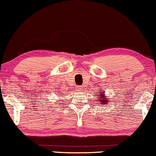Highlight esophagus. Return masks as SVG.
<instances>
[{
	"label": "esophagus",
	"mask_w": 156,
	"mask_h": 156,
	"mask_svg": "<svg viewBox=\"0 0 156 156\" xmlns=\"http://www.w3.org/2000/svg\"><path fill=\"white\" fill-rule=\"evenodd\" d=\"M77 89L78 91H82V90H83V86H77Z\"/></svg>",
	"instance_id": "obj_1"
}]
</instances>
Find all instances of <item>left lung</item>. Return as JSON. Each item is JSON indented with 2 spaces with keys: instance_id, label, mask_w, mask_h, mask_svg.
<instances>
[{
  "instance_id": "obj_1",
  "label": "left lung",
  "mask_w": 156,
  "mask_h": 156,
  "mask_svg": "<svg viewBox=\"0 0 156 156\" xmlns=\"http://www.w3.org/2000/svg\"><path fill=\"white\" fill-rule=\"evenodd\" d=\"M98 94H99V97H100V99H99V101H100L101 104H108V101L107 100V98H104V94H101L100 92L98 93Z\"/></svg>"
}]
</instances>
